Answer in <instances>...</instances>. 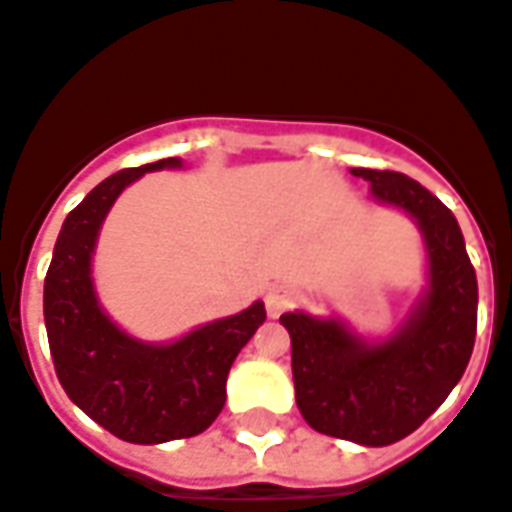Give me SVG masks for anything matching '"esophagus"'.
I'll use <instances>...</instances> for the list:
<instances>
[{
    "mask_svg": "<svg viewBox=\"0 0 512 512\" xmlns=\"http://www.w3.org/2000/svg\"><path fill=\"white\" fill-rule=\"evenodd\" d=\"M294 289L292 286H272L270 292H267V313H270L272 319H278L283 311H289L294 305Z\"/></svg>",
    "mask_w": 512,
    "mask_h": 512,
    "instance_id": "esophagus-1",
    "label": "esophagus"
}]
</instances>
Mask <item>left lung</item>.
<instances>
[{
	"label": "left lung",
	"instance_id": "obj_1",
	"mask_svg": "<svg viewBox=\"0 0 512 512\" xmlns=\"http://www.w3.org/2000/svg\"><path fill=\"white\" fill-rule=\"evenodd\" d=\"M352 174L420 223L431 289L379 346H365L333 319L283 313L281 324L292 335L294 398L305 423L319 434L384 447L417 431L464 376L477 335V278L458 220L431 190L398 171Z\"/></svg>",
	"mask_w": 512,
	"mask_h": 512
}]
</instances>
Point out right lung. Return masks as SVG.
Returning <instances> with one entry per match:
<instances>
[{
	"label": "right lung",
	"mask_w": 512,
	"mask_h": 512,
	"mask_svg": "<svg viewBox=\"0 0 512 512\" xmlns=\"http://www.w3.org/2000/svg\"><path fill=\"white\" fill-rule=\"evenodd\" d=\"M179 166L177 158L125 169L89 190L62 223L46 272L43 313L54 371L70 401L125 442L160 445L210 428L226 404V379L259 324L264 302L204 324L171 346H147L117 330L100 311L89 259L106 212L144 171Z\"/></svg>",
	"instance_id": "add662e5"
}]
</instances>
